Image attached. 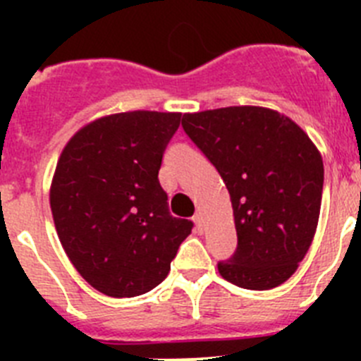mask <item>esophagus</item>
I'll return each mask as SVG.
<instances>
[{
	"instance_id": "obj_1",
	"label": "esophagus",
	"mask_w": 361,
	"mask_h": 361,
	"mask_svg": "<svg viewBox=\"0 0 361 361\" xmlns=\"http://www.w3.org/2000/svg\"><path fill=\"white\" fill-rule=\"evenodd\" d=\"M193 222H195L197 231H200V229H202V215H200V213H195V215H193Z\"/></svg>"
}]
</instances>
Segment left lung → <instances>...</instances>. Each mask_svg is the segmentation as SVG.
I'll return each mask as SVG.
<instances>
[{"instance_id":"8db88e82","label":"left lung","mask_w":361,"mask_h":361,"mask_svg":"<svg viewBox=\"0 0 361 361\" xmlns=\"http://www.w3.org/2000/svg\"><path fill=\"white\" fill-rule=\"evenodd\" d=\"M183 128L231 197L237 251L222 279L266 291L298 269L317 233L324 190L318 148L295 121L262 106L184 114Z\"/></svg>"}]
</instances>
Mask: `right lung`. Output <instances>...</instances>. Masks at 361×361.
<instances>
[{"instance_id": "right-lung-1", "label": "right lung", "mask_w": 361, "mask_h": 361, "mask_svg": "<svg viewBox=\"0 0 361 361\" xmlns=\"http://www.w3.org/2000/svg\"><path fill=\"white\" fill-rule=\"evenodd\" d=\"M177 111H123L66 142L50 186L57 237L79 275L106 296L152 291L170 273L193 222L168 212L159 183Z\"/></svg>"}]
</instances>
